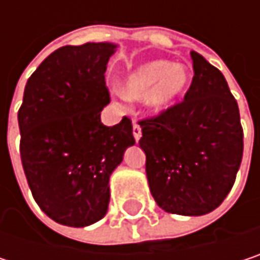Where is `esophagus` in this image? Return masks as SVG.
<instances>
[{"label":"esophagus","instance_id":"34e87169","mask_svg":"<svg viewBox=\"0 0 260 260\" xmlns=\"http://www.w3.org/2000/svg\"><path fill=\"white\" fill-rule=\"evenodd\" d=\"M132 134H134L135 141H138L141 138V128H140V125H137V123L132 125Z\"/></svg>","mask_w":260,"mask_h":260}]
</instances>
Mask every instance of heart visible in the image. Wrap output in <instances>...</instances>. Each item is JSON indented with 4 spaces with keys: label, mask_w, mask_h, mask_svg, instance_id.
I'll use <instances>...</instances> for the list:
<instances>
[{
    "label": "heart",
    "mask_w": 260,
    "mask_h": 260,
    "mask_svg": "<svg viewBox=\"0 0 260 260\" xmlns=\"http://www.w3.org/2000/svg\"><path fill=\"white\" fill-rule=\"evenodd\" d=\"M191 71L188 66L166 60L147 61L135 68L123 82V91L129 99H141L150 110L161 113L172 108L186 93L191 84Z\"/></svg>",
    "instance_id": "heart-1"
}]
</instances>
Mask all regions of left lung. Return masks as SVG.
Returning <instances> with one entry per match:
<instances>
[{"mask_svg": "<svg viewBox=\"0 0 260 260\" xmlns=\"http://www.w3.org/2000/svg\"><path fill=\"white\" fill-rule=\"evenodd\" d=\"M194 77L183 101L140 120L150 192L166 212L205 215L234 186L244 150L239 110L223 74L191 52Z\"/></svg>", "mask_w": 260, "mask_h": 260, "instance_id": "left-lung-1", "label": "left lung"}]
</instances>
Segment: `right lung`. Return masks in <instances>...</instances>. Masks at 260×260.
I'll return each mask as SVG.
<instances>
[{"instance_id": "1", "label": "right lung", "mask_w": 260, "mask_h": 260, "mask_svg": "<svg viewBox=\"0 0 260 260\" xmlns=\"http://www.w3.org/2000/svg\"><path fill=\"white\" fill-rule=\"evenodd\" d=\"M116 48L107 42L58 48L26 81L18 111L22 167L36 203L63 226L105 217L110 176L135 144L128 117L114 126L101 122Z\"/></svg>"}]
</instances>
